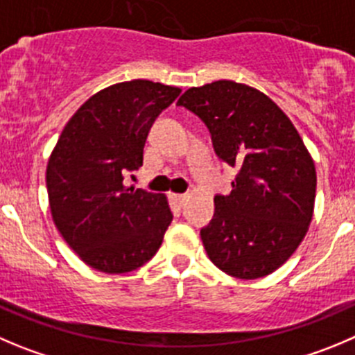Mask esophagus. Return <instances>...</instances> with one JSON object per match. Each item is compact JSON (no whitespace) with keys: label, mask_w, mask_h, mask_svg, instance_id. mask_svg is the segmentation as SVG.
I'll return each mask as SVG.
<instances>
[{"label":"esophagus","mask_w":355,"mask_h":355,"mask_svg":"<svg viewBox=\"0 0 355 355\" xmlns=\"http://www.w3.org/2000/svg\"><path fill=\"white\" fill-rule=\"evenodd\" d=\"M187 198H188L187 195H178V193H172L171 195V200L174 202L175 205H183L184 202H187Z\"/></svg>","instance_id":"esophagus-1"}]
</instances>
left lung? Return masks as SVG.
Wrapping results in <instances>:
<instances>
[{
    "label": "left lung",
    "instance_id": "1",
    "mask_svg": "<svg viewBox=\"0 0 355 355\" xmlns=\"http://www.w3.org/2000/svg\"><path fill=\"white\" fill-rule=\"evenodd\" d=\"M178 104L204 120L216 155L239 167L200 230L209 259L245 281L275 272L305 239L315 204V165L298 130L266 94L232 80L191 87Z\"/></svg>",
    "mask_w": 355,
    "mask_h": 355
}]
</instances>
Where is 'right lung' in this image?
<instances>
[{
  "mask_svg": "<svg viewBox=\"0 0 355 355\" xmlns=\"http://www.w3.org/2000/svg\"><path fill=\"white\" fill-rule=\"evenodd\" d=\"M180 94L150 80L106 87L76 110L50 153L53 225L94 270L132 272L162 245L172 221L167 197L127 187L123 175L143 165L151 123Z\"/></svg>",
  "mask_w": 355,
  "mask_h": 355,
  "instance_id": "add662e5",
  "label": "right lung"
}]
</instances>
